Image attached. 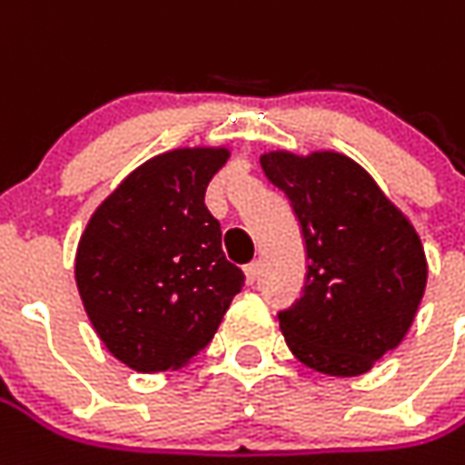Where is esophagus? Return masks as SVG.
I'll return each instance as SVG.
<instances>
[{
    "label": "esophagus",
    "instance_id": "1",
    "mask_svg": "<svg viewBox=\"0 0 465 465\" xmlns=\"http://www.w3.org/2000/svg\"><path fill=\"white\" fill-rule=\"evenodd\" d=\"M259 272H262L259 262H252V264L243 266V274H246V284H256V282H259Z\"/></svg>",
    "mask_w": 465,
    "mask_h": 465
}]
</instances>
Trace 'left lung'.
<instances>
[{
    "label": "left lung",
    "instance_id": "1",
    "mask_svg": "<svg viewBox=\"0 0 465 465\" xmlns=\"http://www.w3.org/2000/svg\"><path fill=\"white\" fill-rule=\"evenodd\" d=\"M262 168L292 203L307 252L302 297L277 314L292 355L324 375L368 372L401 345L423 300L413 223L342 153L277 151Z\"/></svg>",
    "mask_w": 465,
    "mask_h": 465
}]
</instances>
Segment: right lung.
<instances>
[{"label": "right lung", "instance_id": "add662e5", "mask_svg": "<svg viewBox=\"0 0 465 465\" xmlns=\"http://www.w3.org/2000/svg\"><path fill=\"white\" fill-rule=\"evenodd\" d=\"M226 148H178L135 168L77 243L74 282L97 337L138 372L181 368L213 340L243 272L203 203Z\"/></svg>", "mask_w": 465, "mask_h": 465}]
</instances>
